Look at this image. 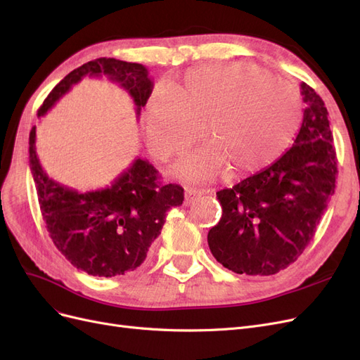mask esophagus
<instances>
[{
    "instance_id": "obj_1",
    "label": "esophagus",
    "mask_w": 360,
    "mask_h": 360,
    "mask_svg": "<svg viewBox=\"0 0 360 360\" xmlns=\"http://www.w3.org/2000/svg\"><path fill=\"white\" fill-rule=\"evenodd\" d=\"M205 193V191L201 189H195V188H188L186 192H184V205H191L192 202L197 201L200 197Z\"/></svg>"
}]
</instances>
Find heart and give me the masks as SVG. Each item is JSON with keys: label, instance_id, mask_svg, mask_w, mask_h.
I'll return each mask as SVG.
<instances>
[{"label": "heart", "instance_id": "obj_1", "mask_svg": "<svg viewBox=\"0 0 360 360\" xmlns=\"http://www.w3.org/2000/svg\"><path fill=\"white\" fill-rule=\"evenodd\" d=\"M148 97V147L159 159L180 155L207 136L212 144L184 156L176 172L192 181L212 180L228 165L254 172L281 156L300 124L297 90L252 63H219L193 69L171 89Z\"/></svg>", "mask_w": 360, "mask_h": 360}]
</instances>
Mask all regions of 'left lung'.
Masks as SVG:
<instances>
[{
    "instance_id": "left-lung-1",
    "label": "left lung",
    "mask_w": 360,
    "mask_h": 360,
    "mask_svg": "<svg viewBox=\"0 0 360 360\" xmlns=\"http://www.w3.org/2000/svg\"><path fill=\"white\" fill-rule=\"evenodd\" d=\"M292 146L267 168L216 193L222 217L207 236L213 257L234 274L275 275L309 245L335 192L329 112L308 84Z\"/></svg>"
}]
</instances>
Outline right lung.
Returning <instances> with one entry per match:
<instances>
[{"label": "right lung", "instance_id": "right-lung-1", "mask_svg": "<svg viewBox=\"0 0 360 360\" xmlns=\"http://www.w3.org/2000/svg\"><path fill=\"white\" fill-rule=\"evenodd\" d=\"M85 76L118 84L132 97L136 117L153 91V79L138 63L97 58L61 79L39 108L45 115ZM30 168L40 210L53 245L70 263L91 276L124 275L144 263L148 248L159 237L167 212L183 204L179 184L158 183V171L138 158L106 186L79 192L51 179L36 151V126L30 132Z\"/></svg>", "mask_w": 360, "mask_h": 360}]
</instances>
